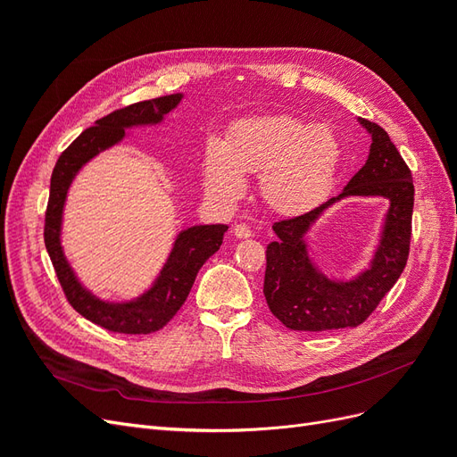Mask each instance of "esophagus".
I'll use <instances>...</instances> for the list:
<instances>
[{"label": "esophagus", "mask_w": 457, "mask_h": 457, "mask_svg": "<svg viewBox=\"0 0 457 457\" xmlns=\"http://www.w3.org/2000/svg\"><path fill=\"white\" fill-rule=\"evenodd\" d=\"M232 232H234V237H237V238H242V240L252 237V228L247 227V225H237V227L232 228Z\"/></svg>", "instance_id": "esophagus-1"}]
</instances>
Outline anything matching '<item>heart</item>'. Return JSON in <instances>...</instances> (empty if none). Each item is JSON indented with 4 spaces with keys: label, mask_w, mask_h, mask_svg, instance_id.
I'll list each match as a JSON object with an SVG mask.
<instances>
[{
    "label": "heart",
    "mask_w": 457,
    "mask_h": 457,
    "mask_svg": "<svg viewBox=\"0 0 457 457\" xmlns=\"http://www.w3.org/2000/svg\"><path fill=\"white\" fill-rule=\"evenodd\" d=\"M339 143L326 126L294 116H253L232 123L223 143L205 148V188L220 202L238 200L245 173H259V188L274 212L305 213L334 183Z\"/></svg>",
    "instance_id": "b5f03b06"
}]
</instances>
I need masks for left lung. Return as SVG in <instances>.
Returning a JSON list of instances; mask_svg holds the SVG:
<instances>
[{
  "mask_svg": "<svg viewBox=\"0 0 457 457\" xmlns=\"http://www.w3.org/2000/svg\"><path fill=\"white\" fill-rule=\"evenodd\" d=\"M358 121L371 135L370 156L341 195L307 213L272 225L276 240L267 245L262 294L270 312L294 331L361 326L396 284L410 255L411 171L383 128L364 118ZM345 195H383L390 200V212L372 267L354 281L334 283L313 269L302 238L317 215Z\"/></svg>",
  "mask_w": 457,
  "mask_h": 457,
  "instance_id": "obj_1",
  "label": "left lung"
}]
</instances>
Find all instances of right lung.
<instances>
[{"label": "right lung", "instance_id": "right-lung-1", "mask_svg": "<svg viewBox=\"0 0 457 457\" xmlns=\"http://www.w3.org/2000/svg\"><path fill=\"white\" fill-rule=\"evenodd\" d=\"M181 93L165 95L158 96V99L123 106L96 120L93 128L86 129L62 152L51 175L44 240L53 269L57 272V278L68 303L93 324L108 331H116V334L146 336L154 334V331L168 324L177 311L183 307L204 262L215 252H219L228 227L200 225L183 230L177 237L171 255L163 265L158 280L146 294L129 303H104L91 295L78 282L74 270L68 265L62 253L61 223L68 187H71L81 165L108 146L120 143L126 137L128 128L162 121L165 114L171 112L181 103Z\"/></svg>", "mask_w": 457, "mask_h": 457}]
</instances>
